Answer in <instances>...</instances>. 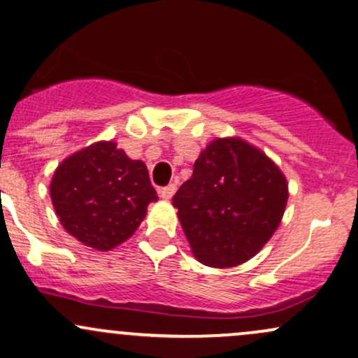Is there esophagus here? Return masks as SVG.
<instances>
[{"instance_id": "34e87169", "label": "esophagus", "mask_w": 358, "mask_h": 358, "mask_svg": "<svg viewBox=\"0 0 358 358\" xmlns=\"http://www.w3.org/2000/svg\"><path fill=\"white\" fill-rule=\"evenodd\" d=\"M176 189H178V186H176V184H169V186H166V187L159 189V194H161V197H162V199L169 201V199H171V197H172V196H174Z\"/></svg>"}]
</instances>
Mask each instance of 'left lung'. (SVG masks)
<instances>
[{
	"mask_svg": "<svg viewBox=\"0 0 358 358\" xmlns=\"http://www.w3.org/2000/svg\"><path fill=\"white\" fill-rule=\"evenodd\" d=\"M287 201L283 172L239 137L213 141L172 197L192 253L214 268L253 258L280 226Z\"/></svg>",
	"mask_w": 358,
	"mask_h": 358,
	"instance_id": "left-lung-1",
	"label": "left lung"
}]
</instances>
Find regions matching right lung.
<instances>
[{"label": "right lung", "instance_id": "right-lung-1", "mask_svg": "<svg viewBox=\"0 0 358 358\" xmlns=\"http://www.w3.org/2000/svg\"><path fill=\"white\" fill-rule=\"evenodd\" d=\"M50 196L62 226L99 251L136 233L147 206L157 201L145 164L132 161L115 142H95L55 171Z\"/></svg>", "mask_w": 358, "mask_h": 358}]
</instances>
